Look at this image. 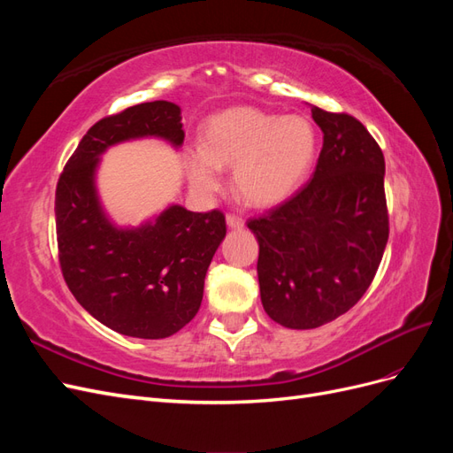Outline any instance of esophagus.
Segmentation results:
<instances>
[{"instance_id":"obj_1","label":"esophagus","mask_w":453,"mask_h":453,"mask_svg":"<svg viewBox=\"0 0 453 453\" xmlns=\"http://www.w3.org/2000/svg\"><path fill=\"white\" fill-rule=\"evenodd\" d=\"M226 226L240 230V228H243V219L238 215H226Z\"/></svg>"}]
</instances>
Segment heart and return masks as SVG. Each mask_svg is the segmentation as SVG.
<instances>
[{"label":"heart","instance_id":"heart-1","mask_svg":"<svg viewBox=\"0 0 453 453\" xmlns=\"http://www.w3.org/2000/svg\"><path fill=\"white\" fill-rule=\"evenodd\" d=\"M319 138L304 115H273L257 107H232L203 125L202 147L185 150L188 183L200 196L221 187L232 168L236 193L253 205H276L303 187L318 157Z\"/></svg>","mask_w":453,"mask_h":453}]
</instances>
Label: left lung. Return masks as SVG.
Returning <instances> with one entry per match:
<instances>
[{"label": "left lung", "instance_id": "1", "mask_svg": "<svg viewBox=\"0 0 453 453\" xmlns=\"http://www.w3.org/2000/svg\"><path fill=\"white\" fill-rule=\"evenodd\" d=\"M323 132L313 177L248 223L258 243L263 308L287 328H315L359 303L389 238L386 160L357 119L310 105Z\"/></svg>", "mask_w": 453, "mask_h": 453}]
</instances>
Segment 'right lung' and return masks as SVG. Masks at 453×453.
Listing matches in <instances>:
<instances>
[{"mask_svg": "<svg viewBox=\"0 0 453 453\" xmlns=\"http://www.w3.org/2000/svg\"><path fill=\"white\" fill-rule=\"evenodd\" d=\"M145 138L180 149L181 107L157 100L96 122L60 175L54 215L62 273L77 303L115 333L158 340L198 313L205 272L226 225L221 211L196 213L180 203L138 226L109 217L96 183L102 157Z\"/></svg>", "mask_w": 453, "mask_h": 453, "instance_id": "add662e5", "label": "right lung"}]
</instances>
